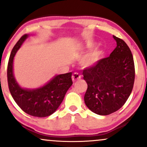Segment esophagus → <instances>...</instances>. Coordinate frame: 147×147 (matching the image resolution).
Returning <instances> with one entry per match:
<instances>
[{
    "instance_id": "esophagus-1",
    "label": "esophagus",
    "mask_w": 147,
    "mask_h": 147,
    "mask_svg": "<svg viewBox=\"0 0 147 147\" xmlns=\"http://www.w3.org/2000/svg\"><path fill=\"white\" fill-rule=\"evenodd\" d=\"M81 75H79V73H77V72H75V73H73V75L72 76V81H73V82H76V81H78L79 79H81Z\"/></svg>"
}]
</instances>
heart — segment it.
Instances as JSON below:
<instances>
[{
    "instance_id": "obj_1",
    "label": "heart",
    "mask_w": 147,
    "mask_h": 147,
    "mask_svg": "<svg viewBox=\"0 0 147 147\" xmlns=\"http://www.w3.org/2000/svg\"><path fill=\"white\" fill-rule=\"evenodd\" d=\"M88 47L89 48H91L93 47V45L88 44ZM101 54H102V52H101L100 50H98L92 52L90 55L88 56L87 58L86 59L84 63H85V64H86V65H92V64L95 63L96 62H97V61L99 59V58H100Z\"/></svg>"
}]
</instances>
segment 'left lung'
<instances>
[{
    "label": "left lung",
    "mask_w": 147,
    "mask_h": 147,
    "mask_svg": "<svg viewBox=\"0 0 147 147\" xmlns=\"http://www.w3.org/2000/svg\"><path fill=\"white\" fill-rule=\"evenodd\" d=\"M113 38L117 46L110 56L83 70V78L88 84L84 102L91 111L100 115L122 107L134 84L135 65L131 50L122 39Z\"/></svg>",
    "instance_id": "obj_1"
}]
</instances>
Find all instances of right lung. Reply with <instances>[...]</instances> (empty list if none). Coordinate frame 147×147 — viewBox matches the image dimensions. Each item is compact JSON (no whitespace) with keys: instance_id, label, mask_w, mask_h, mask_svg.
<instances>
[{"instance_id":"add662e5","label":"right lung","mask_w":147,"mask_h":147,"mask_svg":"<svg viewBox=\"0 0 147 147\" xmlns=\"http://www.w3.org/2000/svg\"><path fill=\"white\" fill-rule=\"evenodd\" d=\"M28 35H23L11 50L7 64L8 87L17 105L26 113L44 117L55 112L72 86V72L57 75L44 86L35 90H26L18 85L13 75L14 57Z\"/></svg>"}]
</instances>
